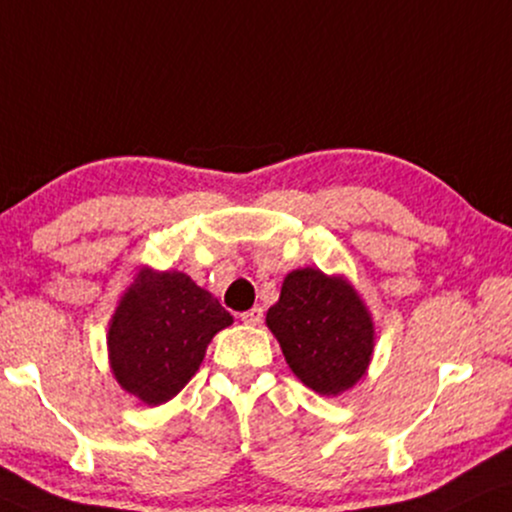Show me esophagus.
I'll return each mask as SVG.
<instances>
[{"mask_svg":"<svg viewBox=\"0 0 512 512\" xmlns=\"http://www.w3.org/2000/svg\"><path fill=\"white\" fill-rule=\"evenodd\" d=\"M242 320L246 325H258L263 320V308L261 306H254L251 311H244L242 313Z\"/></svg>","mask_w":512,"mask_h":512,"instance_id":"1","label":"esophagus"}]
</instances>
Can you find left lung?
Wrapping results in <instances>:
<instances>
[{
	"instance_id": "1",
	"label": "left lung",
	"mask_w": 512,
	"mask_h": 512,
	"mask_svg": "<svg viewBox=\"0 0 512 512\" xmlns=\"http://www.w3.org/2000/svg\"><path fill=\"white\" fill-rule=\"evenodd\" d=\"M266 325L294 375L318 394H342L368 370L375 327L344 277L318 268L292 270L282 282L280 301L268 308Z\"/></svg>"
}]
</instances>
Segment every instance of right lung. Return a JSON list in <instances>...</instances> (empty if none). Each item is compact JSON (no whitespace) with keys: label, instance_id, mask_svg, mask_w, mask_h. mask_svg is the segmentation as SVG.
I'll use <instances>...</instances> for the list:
<instances>
[{"label":"right lung","instance_id":"add662e5","mask_svg":"<svg viewBox=\"0 0 512 512\" xmlns=\"http://www.w3.org/2000/svg\"><path fill=\"white\" fill-rule=\"evenodd\" d=\"M232 315L178 270L142 268L109 323V361L118 384L161 406L192 380L216 332Z\"/></svg>","mask_w":512,"mask_h":512}]
</instances>
